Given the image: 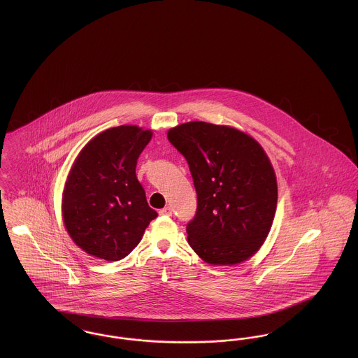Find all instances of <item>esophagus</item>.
I'll return each mask as SVG.
<instances>
[{"label":"esophagus","instance_id":"34e87169","mask_svg":"<svg viewBox=\"0 0 358 358\" xmlns=\"http://www.w3.org/2000/svg\"><path fill=\"white\" fill-rule=\"evenodd\" d=\"M171 213H173L171 206H165L159 210V215H162V216H171Z\"/></svg>","mask_w":358,"mask_h":358}]
</instances>
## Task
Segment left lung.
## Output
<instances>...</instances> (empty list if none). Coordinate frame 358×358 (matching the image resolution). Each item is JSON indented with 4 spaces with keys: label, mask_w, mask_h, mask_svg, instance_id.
<instances>
[{
    "label": "left lung",
    "mask_w": 358,
    "mask_h": 358,
    "mask_svg": "<svg viewBox=\"0 0 358 358\" xmlns=\"http://www.w3.org/2000/svg\"><path fill=\"white\" fill-rule=\"evenodd\" d=\"M197 193L187 243L209 264H236L260 248L273 225L278 187L262 146L236 129L189 122L168 131Z\"/></svg>",
    "instance_id": "left-lung-1"
}]
</instances>
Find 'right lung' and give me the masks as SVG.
I'll return each instance as SVG.
<instances>
[{"label": "right lung", "mask_w": 358, "mask_h": 358, "mask_svg": "<svg viewBox=\"0 0 358 358\" xmlns=\"http://www.w3.org/2000/svg\"><path fill=\"white\" fill-rule=\"evenodd\" d=\"M152 131L108 129L79 153L64 187L63 217L72 240L90 255L120 260L141 241L158 213L136 178V161Z\"/></svg>", "instance_id": "1"}]
</instances>
